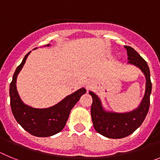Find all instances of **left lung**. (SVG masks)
I'll use <instances>...</instances> for the list:
<instances>
[{"instance_id":"obj_1","label":"left lung","mask_w":160,"mask_h":160,"mask_svg":"<svg viewBox=\"0 0 160 160\" xmlns=\"http://www.w3.org/2000/svg\"><path fill=\"white\" fill-rule=\"evenodd\" d=\"M125 48L128 51L129 63L140 68L145 74L147 79L146 91L139 107L135 111L125 114L104 111L99 98L94 93L90 92L93 98L90 112L94 128L97 132L107 138H122L132 134L138 127H140L149 111L152 82L148 65L132 47L125 46Z\"/></svg>"}]
</instances>
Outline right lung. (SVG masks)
<instances>
[{
  "instance_id": "obj_1",
  "label": "right lung",
  "mask_w": 160,
  "mask_h": 160,
  "mask_svg": "<svg viewBox=\"0 0 160 160\" xmlns=\"http://www.w3.org/2000/svg\"><path fill=\"white\" fill-rule=\"evenodd\" d=\"M29 53L30 52L25 55L12 76L9 87L11 109L17 122L29 134L38 137L51 136L64 128L71 109L78 102L80 97L86 93V90L82 88L77 90L57 105L49 108L35 109L25 105L18 95L16 80Z\"/></svg>"
}]
</instances>
